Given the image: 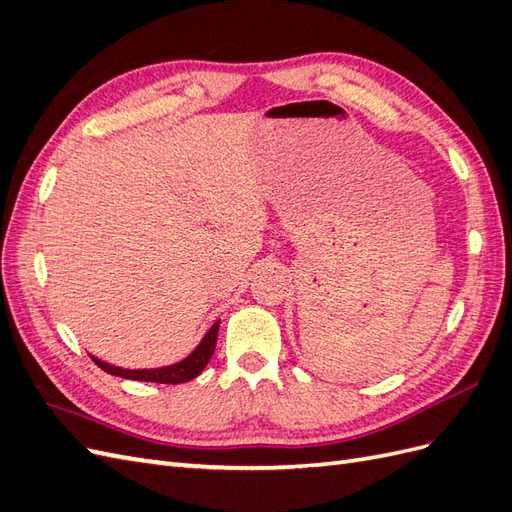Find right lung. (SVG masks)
I'll return each mask as SVG.
<instances>
[{
    "mask_svg": "<svg viewBox=\"0 0 512 512\" xmlns=\"http://www.w3.org/2000/svg\"><path fill=\"white\" fill-rule=\"evenodd\" d=\"M218 331H220V322H215L213 327L209 329V333L203 337V342L198 344V348L188 356V359H183L181 363H175L170 367H160V369H121L115 365H108L96 356H91V361H94L100 369H104L106 374L111 376H121V378H128V380H141V382H160V384H181V382H188L192 378H196L200 371H203L209 363V359L213 356L215 344H218Z\"/></svg>",
    "mask_w": 512,
    "mask_h": 512,
    "instance_id": "obj_1",
    "label": "right lung"
}]
</instances>
